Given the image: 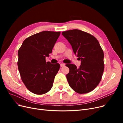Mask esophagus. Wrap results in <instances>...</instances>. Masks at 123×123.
Masks as SVG:
<instances>
[{
    "mask_svg": "<svg viewBox=\"0 0 123 123\" xmlns=\"http://www.w3.org/2000/svg\"><path fill=\"white\" fill-rule=\"evenodd\" d=\"M60 65H61V67H64V66H65V64H63V63H62V64H60Z\"/></svg>",
    "mask_w": 123,
    "mask_h": 123,
    "instance_id": "obj_1",
    "label": "esophagus"
}]
</instances>
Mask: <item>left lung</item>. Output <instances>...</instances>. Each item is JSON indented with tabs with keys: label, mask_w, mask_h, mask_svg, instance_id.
<instances>
[{
	"label": "left lung",
	"mask_w": 123,
	"mask_h": 123,
	"mask_svg": "<svg viewBox=\"0 0 123 123\" xmlns=\"http://www.w3.org/2000/svg\"><path fill=\"white\" fill-rule=\"evenodd\" d=\"M62 35L81 61L79 68L74 64L66 65L70 87L80 94L92 91L101 80L104 70V52L99 42L94 36L77 29L62 32Z\"/></svg>",
	"instance_id": "8db88e82"
}]
</instances>
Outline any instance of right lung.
Here are the masks:
<instances>
[{
	"label": "right lung",
	"instance_id": "right-lung-1",
	"mask_svg": "<svg viewBox=\"0 0 123 123\" xmlns=\"http://www.w3.org/2000/svg\"><path fill=\"white\" fill-rule=\"evenodd\" d=\"M60 32L43 31L26 38L18 50V68L22 81L28 90L36 94H45L53 86L60 68L46 61L49 56Z\"/></svg>",
	"mask_w": 123,
	"mask_h": 123
}]
</instances>
